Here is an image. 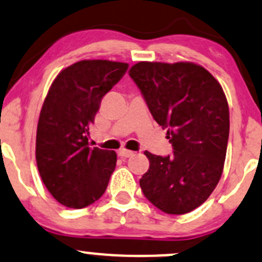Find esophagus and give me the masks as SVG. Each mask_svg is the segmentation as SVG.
I'll return each mask as SVG.
<instances>
[{
    "instance_id": "34e87169",
    "label": "esophagus",
    "mask_w": 262,
    "mask_h": 262,
    "mask_svg": "<svg viewBox=\"0 0 262 262\" xmlns=\"http://www.w3.org/2000/svg\"><path fill=\"white\" fill-rule=\"evenodd\" d=\"M117 154L120 156H122V158H130V156L134 155V151L127 149H120L117 151Z\"/></svg>"
}]
</instances>
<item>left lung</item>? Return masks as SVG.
Segmentation results:
<instances>
[{
    "instance_id": "1",
    "label": "left lung",
    "mask_w": 262,
    "mask_h": 262,
    "mask_svg": "<svg viewBox=\"0 0 262 262\" xmlns=\"http://www.w3.org/2000/svg\"><path fill=\"white\" fill-rule=\"evenodd\" d=\"M128 74L154 120L168 128L171 156L145 151L149 170L140 179L145 196L168 214L203 204L223 171L230 134L228 102L218 80L190 61H139Z\"/></svg>"
}]
</instances>
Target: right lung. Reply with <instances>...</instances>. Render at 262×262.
I'll use <instances>...</instances> for the list:
<instances>
[{
  "instance_id": "1",
  "label": "right lung",
  "mask_w": 262,
  "mask_h": 262,
  "mask_svg": "<svg viewBox=\"0 0 262 262\" xmlns=\"http://www.w3.org/2000/svg\"><path fill=\"white\" fill-rule=\"evenodd\" d=\"M127 68L101 59L77 61L56 75L45 97L36 130L37 169L51 195L68 208L91 206L106 191L117 155L88 146L90 126Z\"/></svg>"
}]
</instances>
